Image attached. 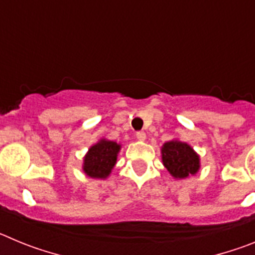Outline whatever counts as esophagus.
Here are the masks:
<instances>
[{"instance_id": "1", "label": "esophagus", "mask_w": 255, "mask_h": 255, "mask_svg": "<svg viewBox=\"0 0 255 255\" xmlns=\"http://www.w3.org/2000/svg\"><path fill=\"white\" fill-rule=\"evenodd\" d=\"M136 139H138V140H140V141H144L145 139H147V134H145L144 131H138V132H136Z\"/></svg>"}]
</instances>
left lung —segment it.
<instances>
[{"label":"left lung","mask_w":255,"mask_h":255,"mask_svg":"<svg viewBox=\"0 0 255 255\" xmlns=\"http://www.w3.org/2000/svg\"><path fill=\"white\" fill-rule=\"evenodd\" d=\"M162 163L176 180L195 175L200 168V157L191 145L177 139L166 141L161 148Z\"/></svg>","instance_id":"8db88e82"}]
</instances>
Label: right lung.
<instances>
[{
  "label": "right lung",
  "instance_id": "right-lung-1",
  "mask_svg": "<svg viewBox=\"0 0 255 255\" xmlns=\"http://www.w3.org/2000/svg\"><path fill=\"white\" fill-rule=\"evenodd\" d=\"M121 144L108 139H100L93 144L83 159V171L92 179H107L114 170Z\"/></svg>",
  "mask_w": 255,
  "mask_h": 255
}]
</instances>
